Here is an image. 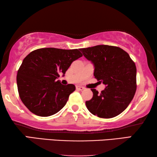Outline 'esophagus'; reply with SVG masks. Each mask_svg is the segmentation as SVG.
<instances>
[{
  "instance_id": "esophagus-1",
  "label": "esophagus",
  "mask_w": 157,
  "mask_h": 157,
  "mask_svg": "<svg viewBox=\"0 0 157 157\" xmlns=\"http://www.w3.org/2000/svg\"><path fill=\"white\" fill-rule=\"evenodd\" d=\"M76 89L77 90H83V89H84V87L81 86H76Z\"/></svg>"
}]
</instances>
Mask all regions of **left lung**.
<instances>
[{"label":"left lung","mask_w":157,"mask_h":157,"mask_svg":"<svg viewBox=\"0 0 157 157\" xmlns=\"http://www.w3.org/2000/svg\"><path fill=\"white\" fill-rule=\"evenodd\" d=\"M84 56L94 66V75L106 87L98 94L91 89L93 97L86 101L94 115L112 118L127 108L136 91V67L127 52L120 47L96 45L82 48Z\"/></svg>","instance_id":"8db88e82"}]
</instances>
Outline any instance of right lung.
I'll use <instances>...</instances> for the list:
<instances>
[{"instance_id": "right-lung-1", "label": "right lung", "mask_w": 157, "mask_h": 157, "mask_svg": "<svg viewBox=\"0 0 157 157\" xmlns=\"http://www.w3.org/2000/svg\"><path fill=\"white\" fill-rule=\"evenodd\" d=\"M82 56L78 49L41 48L31 52L22 61L17 75L19 95L32 113L49 117L61 110L75 90L74 84H61L59 73L64 75L74 61Z\"/></svg>"}]
</instances>
